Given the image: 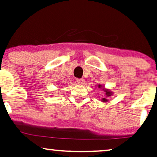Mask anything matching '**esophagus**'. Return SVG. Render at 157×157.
I'll use <instances>...</instances> for the list:
<instances>
[{
	"mask_svg": "<svg viewBox=\"0 0 157 157\" xmlns=\"http://www.w3.org/2000/svg\"><path fill=\"white\" fill-rule=\"evenodd\" d=\"M85 79H77V82H78L79 85H84L85 84Z\"/></svg>",
	"mask_w": 157,
	"mask_h": 157,
	"instance_id": "34e87169",
	"label": "esophagus"
}]
</instances>
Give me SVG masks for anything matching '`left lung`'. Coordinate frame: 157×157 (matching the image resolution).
<instances>
[{
  "mask_svg": "<svg viewBox=\"0 0 157 157\" xmlns=\"http://www.w3.org/2000/svg\"><path fill=\"white\" fill-rule=\"evenodd\" d=\"M98 87L102 89V90L104 91L105 94H106V98H103L102 99H101V101L102 102H104V103L108 102V101H109V100H108V99H107V98H108V97H111V95L113 94V92H112L110 90H108V89H105L104 87L101 88V87H102V85H98Z\"/></svg>",
  "mask_w": 157,
  "mask_h": 157,
  "instance_id": "obj_1",
  "label": "left lung"
}]
</instances>
